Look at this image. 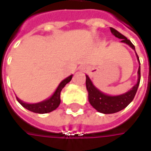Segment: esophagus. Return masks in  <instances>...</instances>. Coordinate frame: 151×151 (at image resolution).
Returning a JSON list of instances; mask_svg holds the SVG:
<instances>
[{"mask_svg":"<svg viewBox=\"0 0 151 151\" xmlns=\"http://www.w3.org/2000/svg\"><path fill=\"white\" fill-rule=\"evenodd\" d=\"M82 69H83V70H84V69H86V68H85V67H83Z\"/></svg>","mask_w":151,"mask_h":151,"instance_id":"34e87169","label":"esophagus"}]
</instances>
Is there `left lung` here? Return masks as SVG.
<instances>
[{"label":"left lung","mask_w":151,"mask_h":151,"mask_svg":"<svg viewBox=\"0 0 151 151\" xmlns=\"http://www.w3.org/2000/svg\"><path fill=\"white\" fill-rule=\"evenodd\" d=\"M111 32L115 37L121 39V42L125 43L128 45L132 49L135 50L134 45L129 40H128L123 35L119 33L117 30L113 28H111ZM137 59L139 63V58L136 53ZM140 65V63H139ZM140 82V66L138 70V82L133 88L125 94H122L116 96H111V95H105L104 93L101 92L97 88H95L93 83L89 79L88 76L86 75V88L88 93V101L90 105L97 110L99 112L104 114H111L117 111H120L122 109L126 108L128 105L134 100L137 89L139 88Z\"/></svg>","instance_id":"8db88e82"}]
</instances>
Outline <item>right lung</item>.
I'll return each mask as SVG.
<instances>
[{
	"instance_id": "1",
	"label": "right lung",
	"mask_w": 151,
	"mask_h": 151,
	"mask_svg": "<svg viewBox=\"0 0 151 151\" xmlns=\"http://www.w3.org/2000/svg\"><path fill=\"white\" fill-rule=\"evenodd\" d=\"M72 78H73V75H70L67 78H65L64 80H63L61 82V83L59 84V86L57 87L53 95L51 97H50L49 99L44 101L35 103V104H28V103L22 101L17 97V101L23 106L24 108H26L27 110L30 111H33V112H35V113H40V114L50 112V111L56 110L59 106V105L61 103V99H60L61 91L65 87V85L71 81Z\"/></svg>"
}]
</instances>
